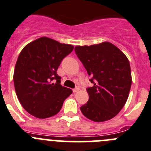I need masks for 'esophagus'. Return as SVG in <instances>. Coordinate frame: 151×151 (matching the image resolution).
<instances>
[{"label":"esophagus","instance_id":"esophagus-1","mask_svg":"<svg viewBox=\"0 0 151 151\" xmlns=\"http://www.w3.org/2000/svg\"><path fill=\"white\" fill-rule=\"evenodd\" d=\"M79 90H80V88H79L78 87H77V88H74V89H73V92H74V93L77 92V91H79Z\"/></svg>","mask_w":151,"mask_h":151}]
</instances>
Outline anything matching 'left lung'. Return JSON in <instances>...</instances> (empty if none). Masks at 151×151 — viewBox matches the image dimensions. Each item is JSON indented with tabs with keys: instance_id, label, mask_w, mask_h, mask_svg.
<instances>
[{
	"instance_id": "left-lung-1",
	"label": "left lung",
	"mask_w": 151,
	"mask_h": 151,
	"mask_svg": "<svg viewBox=\"0 0 151 151\" xmlns=\"http://www.w3.org/2000/svg\"><path fill=\"white\" fill-rule=\"evenodd\" d=\"M74 49L94 84L87 88L89 99L80 110L95 122L110 120L122 110L129 96L132 76L127 57L109 42Z\"/></svg>"
}]
</instances>
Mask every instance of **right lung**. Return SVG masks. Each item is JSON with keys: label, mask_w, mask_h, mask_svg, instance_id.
<instances>
[{"label": "right lung", "mask_w": 151, "mask_h": 151, "mask_svg": "<svg viewBox=\"0 0 151 151\" xmlns=\"http://www.w3.org/2000/svg\"><path fill=\"white\" fill-rule=\"evenodd\" d=\"M74 46L48 37L27 44L18 56L14 70L15 92L24 109L38 118L56 115L72 90L60 84L56 74L62 60ZM56 79L55 84L52 80Z\"/></svg>", "instance_id": "1"}]
</instances>
